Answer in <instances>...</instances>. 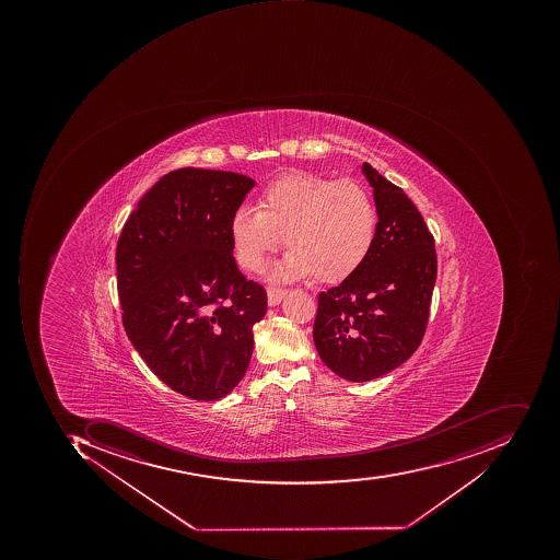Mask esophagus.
<instances>
[{"mask_svg": "<svg viewBox=\"0 0 560 560\" xmlns=\"http://www.w3.org/2000/svg\"><path fill=\"white\" fill-rule=\"evenodd\" d=\"M285 294H288V289L272 288L271 285L267 289V303H269V306H276V304L281 303Z\"/></svg>", "mask_w": 560, "mask_h": 560, "instance_id": "esophagus-1", "label": "esophagus"}]
</instances>
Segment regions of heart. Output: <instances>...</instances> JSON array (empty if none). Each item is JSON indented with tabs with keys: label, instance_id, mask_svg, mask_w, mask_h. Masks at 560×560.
I'll return each instance as SVG.
<instances>
[{
	"label": "heart",
	"instance_id": "obj_1",
	"mask_svg": "<svg viewBox=\"0 0 560 560\" xmlns=\"http://www.w3.org/2000/svg\"><path fill=\"white\" fill-rule=\"evenodd\" d=\"M377 234V209L359 183L335 182L313 173H285L259 195V209L232 215L235 257L245 271H260L267 256L284 245L276 278L315 275L340 282L359 271Z\"/></svg>",
	"mask_w": 560,
	"mask_h": 560
}]
</instances>
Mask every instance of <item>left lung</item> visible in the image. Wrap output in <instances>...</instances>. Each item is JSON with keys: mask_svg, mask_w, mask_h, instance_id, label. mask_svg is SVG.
<instances>
[{"mask_svg": "<svg viewBox=\"0 0 560 560\" xmlns=\"http://www.w3.org/2000/svg\"><path fill=\"white\" fill-rule=\"evenodd\" d=\"M377 234L359 271L319 293L313 338L329 370L369 382L402 365L428 328L438 276L434 235L402 188L369 163Z\"/></svg>", "mask_w": 560, "mask_h": 560, "instance_id": "obj_1", "label": "left lung"}]
</instances>
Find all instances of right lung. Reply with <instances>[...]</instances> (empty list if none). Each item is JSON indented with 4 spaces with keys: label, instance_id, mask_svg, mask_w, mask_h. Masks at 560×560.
Instances as JSON below:
<instances>
[{
    "label": "right lung",
    "instance_id": "add662e5",
    "mask_svg": "<svg viewBox=\"0 0 560 560\" xmlns=\"http://www.w3.org/2000/svg\"><path fill=\"white\" fill-rule=\"evenodd\" d=\"M254 185L219 170L166 173L117 238L126 335L151 372L188 399H222L242 381L254 325L266 315V289L247 281L232 254V215Z\"/></svg>",
    "mask_w": 560,
    "mask_h": 560
}]
</instances>
